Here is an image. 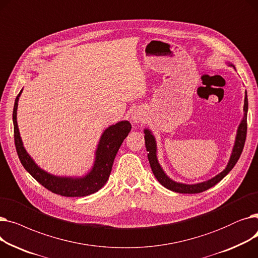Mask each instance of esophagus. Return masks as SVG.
Here are the masks:
<instances>
[{
    "label": "esophagus",
    "instance_id": "1",
    "mask_svg": "<svg viewBox=\"0 0 258 258\" xmlns=\"http://www.w3.org/2000/svg\"><path fill=\"white\" fill-rule=\"evenodd\" d=\"M132 119H133V121L135 122V123H138V122L141 121V116H139L138 114H136V115H134V116L132 117Z\"/></svg>",
    "mask_w": 258,
    "mask_h": 258
}]
</instances>
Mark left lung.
Wrapping results in <instances>:
<instances>
[{"label": "left lung", "mask_w": 258, "mask_h": 258, "mask_svg": "<svg viewBox=\"0 0 258 258\" xmlns=\"http://www.w3.org/2000/svg\"><path fill=\"white\" fill-rule=\"evenodd\" d=\"M232 66V64H231ZM243 118L240 122V124L238 126L237 130V135H236V140H235V144L233 147V152L231 155V158H230L229 163L227 165V167L218 175H215L214 178H212L211 180H208L206 182L203 183H199V184H195V185H186V184H181V183H177L173 182L172 180H170L167 175L164 173L163 169L161 168L158 159H157V146H156V140L154 138V136L152 135L150 130H145L144 131V139H145V147L146 151L148 152L147 157H148V161H150V164L152 167V170L155 174L156 179L159 181V183L161 185H163L164 187H166L167 189L174 192H179V194H200L207 190V189L211 188L212 186H214L215 184H218L220 181H222L224 179V177L229 173V171L231 170L234 165L236 164V162L238 161L242 150H243V145H245V141H246V136H247V112H248V98H247V92H246V96H245V104H243Z\"/></svg>", "instance_id": "left-lung-1"}]
</instances>
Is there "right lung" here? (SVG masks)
<instances>
[{
	"instance_id": "right-lung-1",
	"label": "right lung",
	"mask_w": 258,
	"mask_h": 258,
	"mask_svg": "<svg viewBox=\"0 0 258 258\" xmlns=\"http://www.w3.org/2000/svg\"><path fill=\"white\" fill-rule=\"evenodd\" d=\"M21 93L22 91L16 98L12 119L13 126H15L13 128H15V143L17 153L24 168L48 190L62 197H86L98 191L108 180L116 154L120 145L132 130L130 122H118L115 125L107 127L104 131L96 151V159H95L94 166L86 177L80 179L55 177V175H52L40 169L34 163L30 156L27 154L23 146L17 122L18 101Z\"/></svg>"
}]
</instances>
